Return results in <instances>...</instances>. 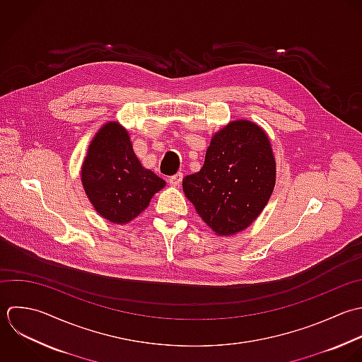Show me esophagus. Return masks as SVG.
Wrapping results in <instances>:
<instances>
[{"label": "esophagus", "mask_w": 362, "mask_h": 362, "mask_svg": "<svg viewBox=\"0 0 362 362\" xmlns=\"http://www.w3.org/2000/svg\"><path fill=\"white\" fill-rule=\"evenodd\" d=\"M182 180H183V173H182V172H177L176 175H173V176H170V177L168 179V182H169L172 186H179V185L182 183Z\"/></svg>", "instance_id": "obj_1"}]
</instances>
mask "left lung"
Returning <instances> with one entry per match:
<instances>
[{
	"mask_svg": "<svg viewBox=\"0 0 362 362\" xmlns=\"http://www.w3.org/2000/svg\"><path fill=\"white\" fill-rule=\"evenodd\" d=\"M275 159L267 134L250 121L218 131L200 172L183 179L197 214L218 235L245 230L267 206L275 187Z\"/></svg>",
	"mask_w": 362,
	"mask_h": 362,
	"instance_id": "1",
	"label": "left lung"
}]
</instances>
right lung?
I'll list each match as a JSON object with an SVG mask.
<instances>
[{
	"mask_svg": "<svg viewBox=\"0 0 362 362\" xmlns=\"http://www.w3.org/2000/svg\"><path fill=\"white\" fill-rule=\"evenodd\" d=\"M81 182L94 209L117 224L134 220L165 186L163 179L141 165L127 131L115 122L105 124L91 141Z\"/></svg>",
	"mask_w": 362,
	"mask_h": 362,
	"instance_id": "obj_1",
	"label": "right lung"
}]
</instances>
